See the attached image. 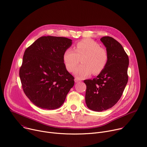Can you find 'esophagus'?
Segmentation results:
<instances>
[{"instance_id":"1","label":"esophagus","mask_w":147,"mask_h":147,"mask_svg":"<svg viewBox=\"0 0 147 147\" xmlns=\"http://www.w3.org/2000/svg\"><path fill=\"white\" fill-rule=\"evenodd\" d=\"M74 82L75 83H78V82H81V80L79 79L78 78H75L74 79Z\"/></svg>"}]
</instances>
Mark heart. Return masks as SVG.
I'll use <instances>...</instances> for the list:
<instances>
[{
	"instance_id": "1",
	"label": "heart",
	"mask_w": 147,
	"mask_h": 147,
	"mask_svg": "<svg viewBox=\"0 0 147 147\" xmlns=\"http://www.w3.org/2000/svg\"><path fill=\"white\" fill-rule=\"evenodd\" d=\"M81 59L82 64L75 69L74 74L78 78L100 74L105 67L109 55L105 49L90 39H84L77 43L74 50L67 49L63 55V61L66 69L71 72Z\"/></svg>"
}]
</instances>
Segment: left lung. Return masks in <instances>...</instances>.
Instances as JSON below:
<instances>
[{
	"instance_id": "1",
	"label": "left lung",
	"mask_w": 147,
	"mask_h": 147,
	"mask_svg": "<svg viewBox=\"0 0 147 147\" xmlns=\"http://www.w3.org/2000/svg\"><path fill=\"white\" fill-rule=\"evenodd\" d=\"M106 47L109 59L104 69L92 80H86V103L94 111L108 110L121 98L128 82L129 59L124 48L111 37L100 38Z\"/></svg>"
}]
</instances>
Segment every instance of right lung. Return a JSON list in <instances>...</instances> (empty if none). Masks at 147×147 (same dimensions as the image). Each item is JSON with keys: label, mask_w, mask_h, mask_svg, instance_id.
<instances>
[{"label": "right lung", "mask_w": 147, "mask_h": 147, "mask_svg": "<svg viewBox=\"0 0 147 147\" xmlns=\"http://www.w3.org/2000/svg\"><path fill=\"white\" fill-rule=\"evenodd\" d=\"M71 45L66 37L42 36L25 50L19 76L26 96L38 107H60L73 87L74 77L63 61Z\"/></svg>", "instance_id": "right-lung-1"}]
</instances>
